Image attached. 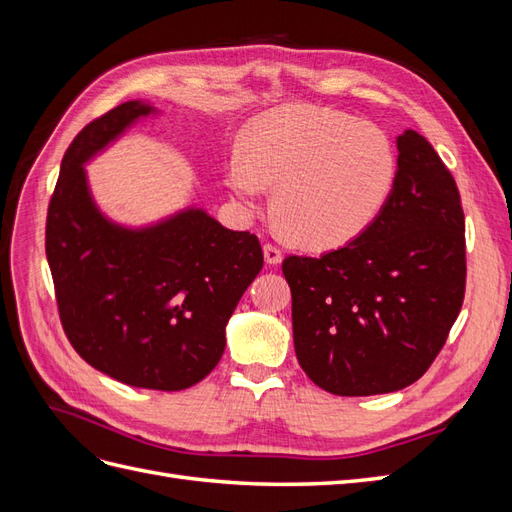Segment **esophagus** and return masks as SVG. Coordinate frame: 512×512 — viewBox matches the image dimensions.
<instances>
[{"label": "esophagus", "mask_w": 512, "mask_h": 512, "mask_svg": "<svg viewBox=\"0 0 512 512\" xmlns=\"http://www.w3.org/2000/svg\"><path fill=\"white\" fill-rule=\"evenodd\" d=\"M262 252H265V260H267V265H280L282 262V250L277 245H273V243H265L262 245Z\"/></svg>", "instance_id": "34e87169"}]
</instances>
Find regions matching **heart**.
<instances>
[{
	"label": "heart",
	"mask_w": 512,
	"mask_h": 512,
	"mask_svg": "<svg viewBox=\"0 0 512 512\" xmlns=\"http://www.w3.org/2000/svg\"><path fill=\"white\" fill-rule=\"evenodd\" d=\"M397 151L376 123L314 104H286L247 121L226 183L245 203L275 185V215L312 250L342 245L391 196Z\"/></svg>",
	"instance_id": "heart-1"
}]
</instances>
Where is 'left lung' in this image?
<instances>
[{"mask_svg":"<svg viewBox=\"0 0 512 512\" xmlns=\"http://www.w3.org/2000/svg\"><path fill=\"white\" fill-rule=\"evenodd\" d=\"M397 151L391 196L359 237L282 265L299 365L333 395H382L416 382L466 292V220L451 170L414 130L397 136Z\"/></svg>","mask_w":512,"mask_h":512,"instance_id":"1","label":"left lung"}]
</instances>
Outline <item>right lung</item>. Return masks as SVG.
I'll list each match as a JSON object with an SVG mask.
<instances>
[{
  "instance_id": "1",
  "label": "right lung",
  "mask_w": 512,
  "mask_h": 512,
  "mask_svg": "<svg viewBox=\"0 0 512 512\" xmlns=\"http://www.w3.org/2000/svg\"><path fill=\"white\" fill-rule=\"evenodd\" d=\"M156 113L130 100L76 134L46 215V260L61 324L91 367L138 389L183 391L220 363L226 324L262 269V247L205 209L143 228L98 209L85 162Z\"/></svg>"
}]
</instances>
